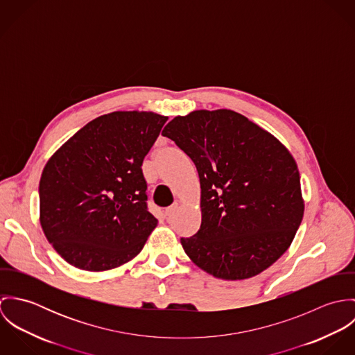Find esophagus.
Masks as SVG:
<instances>
[{
  "label": "esophagus",
  "mask_w": 355,
  "mask_h": 355,
  "mask_svg": "<svg viewBox=\"0 0 355 355\" xmlns=\"http://www.w3.org/2000/svg\"><path fill=\"white\" fill-rule=\"evenodd\" d=\"M178 207H179V205H178V203H172L171 206H168V207L165 209V216H171V214H173V213L178 210Z\"/></svg>",
  "instance_id": "34e87169"
}]
</instances>
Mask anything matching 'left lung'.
Here are the masks:
<instances>
[{
    "mask_svg": "<svg viewBox=\"0 0 355 355\" xmlns=\"http://www.w3.org/2000/svg\"><path fill=\"white\" fill-rule=\"evenodd\" d=\"M162 135L197 166L202 221L186 254L224 280L253 277L290 248L304 217L295 159L269 132L228 109L171 120Z\"/></svg>",
    "mask_w": 355,
    "mask_h": 355,
    "instance_id": "1",
    "label": "left lung"
}]
</instances>
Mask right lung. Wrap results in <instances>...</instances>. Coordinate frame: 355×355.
<instances>
[{
  "mask_svg": "<svg viewBox=\"0 0 355 355\" xmlns=\"http://www.w3.org/2000/svg\"><path fill=\"white\" fill-rule=\"evenodd\" d=\"M168 117L112 112L80 128L44 168L41 225L54 250L83 270L132 259L157 225L142 172Z\"/></svg>",
  "mask_w": 355,
  "mask_h": 355,
  "instance_id": "1",
  "label": "right lung"
}]
</instances>
